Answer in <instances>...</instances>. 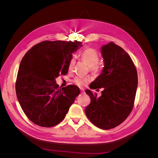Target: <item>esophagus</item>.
<instances>
[{"instance_id":"obj_1","label":"esophagus","mask_w":158,"mask_h":158,"mask_svg":"<svg viewBox=\"0 0 158 158\" xmlns=\"http://www.w3.org/2000/svg\"><path fill=\"white\" fill-rule=\"evenodd\" d=\"M80 91H81V93H84V88H80Z\"/></svg>"}]
</instances>
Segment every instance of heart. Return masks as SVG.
Listing matches in <instances>:
<instances>
[{"instance_id": "1", "label": "heart", "mask_w": 158, "mask_h": 158, "mask_svg": "<svg viewBox=\"0 0 158 158\" xmlns=\"http://www.w3.org/2000/svg\"><path fill=\"white\" fill-rule=\"evenodd\" d=\"M80 56L82 59L86 63L90 69L94 72H98L99 69V66L97 64L99 60V55L98 52L94 49L88 48L80 52ZM75 64V59L72 58L69 64V70H72L73 69ZM88 82V79L87 78L81 77V76H77L76 77L73 82L78 86H84Z\"/></svg>"}]
</instances>
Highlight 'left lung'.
I'll use <instances>...</instances> for the list:
<instances>
[{
	"mask_svg": "<svg viewBox=\"0 0 158 158\" xmlns=\"http://www.w3.org/2000/svg\"><path fill=\"white\" fill-rule=\"evenodd\" d=\"M101 53L104 67L89 88H103V90L98 97L96 94L85 89L91 102L85 113L94 125L108 130L120 125L130 114L136 96L138 75L131 56L114 43L102 46Z\"/></svg>",
	"mask_w": 158,
	"mask_h": 158,
	"instance_id": "obj_1",
	"label": "left lung"
}]
</instances>
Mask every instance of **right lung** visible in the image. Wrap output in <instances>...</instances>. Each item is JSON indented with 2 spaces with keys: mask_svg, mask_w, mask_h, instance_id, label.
<instances>
[{
  "mask_svg": "<svg viewBox=\"0 0 158 158\" xmlns=\"http://www.w3.org/2000/svg\"><path fill=\"white\" fill-rule=\"evenodd\" d=\"M81 47L82 42L77 41H45L23 57L16 82V96L23 111L35 125H56L79 95L76 85L60 88L55 78L67 74L72 54Z\"/></svg>",
  "mask_w": 158,
  "mask_h": 158,
  "instance_id": "obj_1",
  "label": "right lung"
}]
</instances>
